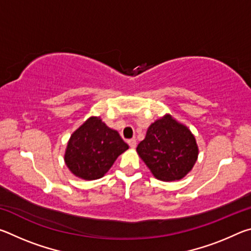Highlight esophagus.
I'll return each mask as SVG.
<instances>
[{
	"instance_id": "obj_1",
	"label": "esophagus",
	"mask_w": 251,
	"mask_h": 251,
	"mask_svg": "<svg viewBox=\"0 0 251 251\" xmlns=\"http://www.w3.org/2000/svg\"><path fill=\"white\" fill-rule=\"evenodd\" d=\"M127 143H128V145L130 146V148H135L136 145H137V142H136L135 138H131V139H128L127 141Z\"/></svg>"
}]
</instances>
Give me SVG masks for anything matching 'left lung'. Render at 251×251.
Wrapping results in <instances>:
<instances>
[{
    "mask_svg": "<svg viewBox=\"0 0 251 251\" xmlns=\"http://www.w3.org/2000/svg\"><path fill=\"white\" fill-rule=\"evenodd\" d=\"M138 155L157 179L179 180L192 171L198 146L192 131L166 114L148 127L138 144Z\"/></svg>",
    "mask_w": 251,
    "mask_h": 251,
    "instance_id": "1",
    "label": "left lung"
}]
</instances>
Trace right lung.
<instances>
[{
    "mask_svg": "<svg viewBox=\"0 0 251 251\" xmlns=\"http://www.w3.org/2000/svg\"><path fill=\"white\" fill-rule=\"evenodd\" d=\"M127 150L117 130L106 126L100 117L92 116L71 135L64 160L76 177L94 180L103 177Z\"/></svg>",
    "mask_w": 251,
    "mask_h": 251,
    "instance_id": "right-lung-1",
    "label": "right lung"
}]
</instances>
